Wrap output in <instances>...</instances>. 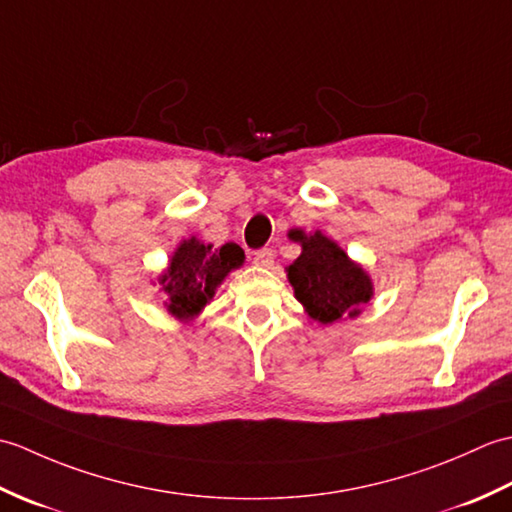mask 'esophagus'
Segmentation results:
<instances>
[{"instance_id":"34e87169","label":"esophagus","mask_w":512,"mask_h":512,"mask_svg":"<svg viewBox=\"0 0 512 512\" xmlns=\"http://www.w3.org/2000/svg\"><path fill=\"white\" fill-rule=\"evenodd\" d=\"M253 262H255L257 266H262V268H270V266H273V264H275L273 248H259V250H255Z\"/></svg>"}]
</instances>
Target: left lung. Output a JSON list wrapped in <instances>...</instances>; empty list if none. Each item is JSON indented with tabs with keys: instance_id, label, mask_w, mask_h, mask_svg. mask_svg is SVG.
<instances>
[{
	"instance_id": "left-lung-1",
	"label": "left lung",
	"mask_w": 512,
	"mask_h": 512,
	"mask_svg": "<svg viewBox=\"0 0 512 512\" xmlns=\"http://www.w3.org/2000/svg\"><path fill=\"white\" fill-rule=\"evenodd\" d=\"M290 237L301 242L303 250L288 268V279L310 317L321 323L356 317L372 297V281L365 270L321 233L308 237L303 231H292Z\"/></svg>"
}]
</instances>
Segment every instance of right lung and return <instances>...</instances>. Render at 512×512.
<instances>
[{"label":"right lung","instance_id":"obj_1","mask_svg":"<svg viewBox=\"0 0 512 512\" xmlns=\"http://www.w3.org/2000/svg\"><path fill=\"white\" fill-rule=\"evenodd\" d=\"M242 262L244 250L233 242L222 248L202 244L195 237L182 242L171 257L167 273L160 277V284L169 295V312L178 319H193L215 295V288L224 277Z\"/></svg>","mask_w":512,"mask_h":512}]
</instances>
